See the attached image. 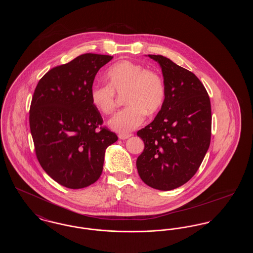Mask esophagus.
Listing matches in <instances>:
<instances>
[{"label":"esophagus","mask_w":253,"mask_h":253,"mask_svg":"<svg viewBox=\"0 0 253 253\" xmlns=\"http://www.w3.org/2000/svg\"><path fill=\"white\" fill-rule=\"evenodd\" d=\"M132 136V133H121V134H119V138L120 139H122V140H124V139H127V138H129V137H131Z\"/></svg>","instance_id":"obj_1"}]
</instances>
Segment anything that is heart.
<instances>
[{
	"instance_id": "b5f03b06",
	"label": "heart",
	"mask_w": 253,
	"mask_h": 253,
	"mask_svg": "<svg viewBox=\"0 0 253 253\" xmlns=\"http://www.w3.org/2000/svg\"><path fill=\"white\" fill-rule=\"evenodd\" d=\"M107 85H94L90 90L92 104L105 115L112 114L117 106L116 94L124 95L127 106L110 121L112 130L128 133L145 120V114L153 115L165 99V85L161 77L147 71L140 64L121 60L113 64L105 73Z\"/></svg>"
}]
</instances>
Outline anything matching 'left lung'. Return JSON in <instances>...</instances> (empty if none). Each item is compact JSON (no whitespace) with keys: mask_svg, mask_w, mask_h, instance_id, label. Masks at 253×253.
<instances>
[{"mask_svg":"<svg viewBox=\"0 0 253 253\" xmlns=\"http://www.w3.org/2000/svg\"><path fill=\"white\" fill-rule=\"evenodd\" d=\"M148 57L162 70L166 94L155 120L137 132L145 148L136 168L145 184L170 191L190 180L204 159L211 143V101L193 73L166 57Z\"/></svg>","mask_w":253,"mask_h":253,"instance_id":"1","label":"left lung"}]
</instances>
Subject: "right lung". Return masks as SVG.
<instances>
[{"label":"right lung","mask_w":253,"mask_h":253,"mask_svg":"<svg viewBox=\"0 0 253 253\" xmlns=\"http://www.w3.org/2000/svg\"><path fill=\"white\" fill-rule=\"evenodd\" d=\"M112 56L84 54L46 73L37 85L29 112L37 158L49 176L83 189L100 176L107 147L118 140L90 99L96 73Z\"/></svg>","instance_id":"1"}]
</instances>
